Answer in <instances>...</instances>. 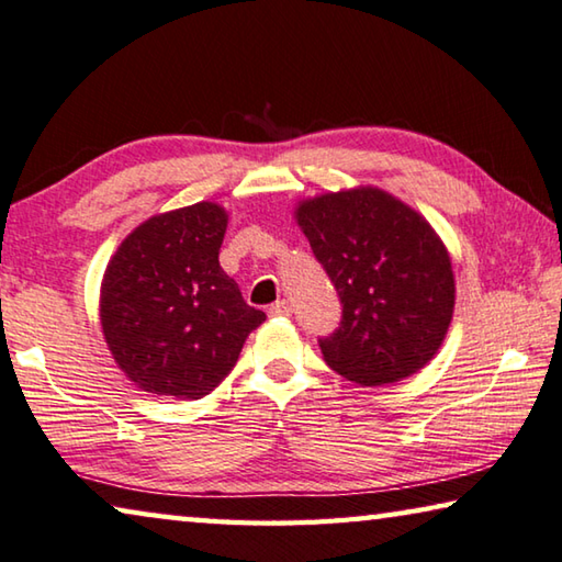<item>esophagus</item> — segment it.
<instances>
[{
  "mask_svg": "<svg viewBox=\"0 0 562 562\" xmlns=\"http://www.w3.org/2000/svg\"><path fill=\"white\" fill-rule=\"evenodd\" d=\"M270 315L272 317H290L292 315V305L288 300H278L274 305H270Z\"/></svg>",
  "mask_w": 562,
  "mask_h": 562,
  "instance_id": "esophagus-1",
  "label": "esophagus"
}]
</instances>
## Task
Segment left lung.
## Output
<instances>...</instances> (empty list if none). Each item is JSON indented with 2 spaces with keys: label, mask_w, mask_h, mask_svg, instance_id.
Instances as JSON below:
<instances>
[{
  "label": "left lung",
  "mask_w": 562,
  "mask_h": 562,
  "mask_svg": "<svg viewBox=\"0 0 562 562\" xmlns=\"http://www.w3.org/2000/svg\"><path fill=\"white\" fill-rule=\"evenodd\" d=\"M297 225L342 305L335 333L317 340L329 368L358 385L425 368L456 307L450 255L435 229L375 187L302 202Z\"/></svg>",
  "instance_id": "8db88e82"
}]
</instances>
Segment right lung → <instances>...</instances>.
I'll use <instances>...</instances> for the list:
<instances>
[{"label":"right lung","instance_id":"right-lung-1","mask_svg":"<svg viewBox=\"0 0 562 562\" xmlns=\"http://www.w3.org/2000/svg\"><path fill=\"white\" fill-rule=\"evenodd\" d=\"M225 229L220 204H190L142 222L106 265L104 340L124 375L147 393L210 395L265 323L220 267Z\"/></svg>","mask_w":562,"mask_h":562}]
</instances>
